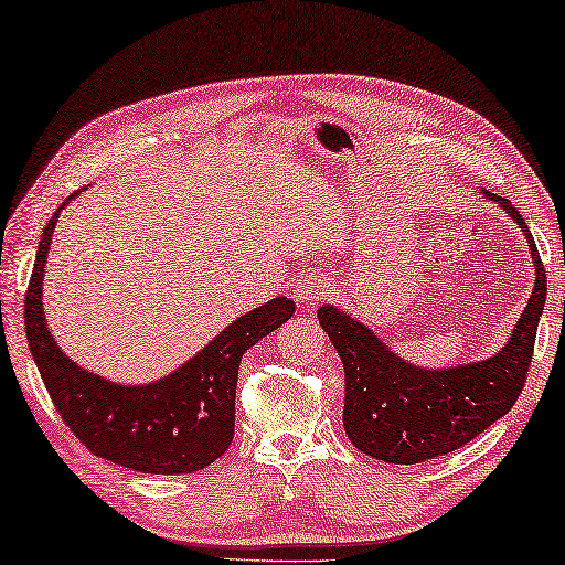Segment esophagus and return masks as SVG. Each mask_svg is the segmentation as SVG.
<instances>
[{
	"mask_svg": "<svg viewBox=\"0 0 565 565\" xmlns=\"http://www.w3.org/2000/svg\"><path fill=\"white\" fill-rule=\"evenodd\" d=\"M328 292V280L318 273L302 275L298 282H295V300L305 308H316V302L322 300V295Z\"/></svg>",
	"mask_w": 565,
	"mask_h": 565,
	"instance_id": "34e87169",
	"label": "esophagus"
}]
</instances>
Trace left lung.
Segmentation results:
<instances>
[{"label": "left lung", "instance_id": "1", "mask_svg": "<svg viewBox=\"0 0 565 565\" xmlns=\"http://www.w3.org/2000/svg\"><path fill=\"white\" fill-rule=\"evenodd\" d=\"M529 239L533 292L508 343L495 355L450 367H423L395 353L365 322L338 305H322L318 320L345 370V436L375 460L413 466L446 456L473 440L513 408L529 373L535 330L545 308V270L533 235L511 200L483 190Z\"/></svg>", "mask_w": 565, "mask_h": 565}]
</instances>
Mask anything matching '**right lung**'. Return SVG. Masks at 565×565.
Returning <instances> with one entry per match:
<instances>
[{
  "instance_id": "1",
  "label": "right lung",
  "mask_w": 565,
  "mask_h": 565,
  "mask_svg": "<svg viewBox=\"0 0 565 565\" xmlns=\"http://www.w3.org/2000/svg\"><path fill=\"white\" fill-rule=\"evenodd\" d=\"M42 230L24 300V328L32 358L54 408L95 456L152 476H180L207 468L235 436V391L239 360L257 340L292 318L290 298H273L245 312L170 375L122 385L89 373L60 350L44 320L42 282L60 212Z\"/></svg>"
}]
</instances>
